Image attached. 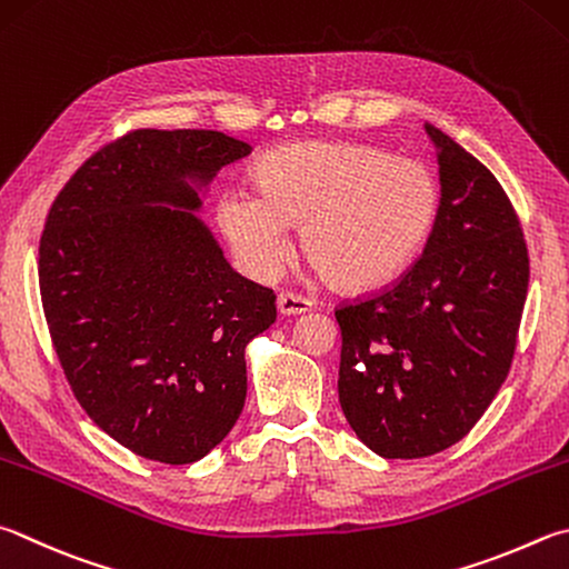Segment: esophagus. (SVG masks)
I'll return each instance as SVG.
<instances>
[{
	"mask_svg": "<svg viewBox=\"0 0 569 569\" xmlns=\"http://www.w3.org/2000/svg\"><path fill=\"white\" fill-rule=\"evenodd\" d=\"M276 306H278V313H281V316H298V313L311 311L313 301H308V298H303V296L283 291V293H278Z\"/></svg>",
	"mask_w": 569,
	"mask_h": 569,
	"instance_id": "obj_1",
	"label": "esophagus"
}]
</instances>
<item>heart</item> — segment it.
<instances>
[{
	"label": "heart",
	"instance_id": "b5f03b06",
	"mask_svg": "<svg viewBox=\"0 0 569 569\" xmlns=\"http://www.w3.org/2000/svg\"><path fill=\"white\" fill-rule=\"evenodd\" d=\"M440 183L428 167L392 159L368 143L301 141L268 151L256 191L231 189L216 221L249 273H278L291 226L320 276L343 291H370L398 278L430 239Z\"/></svg>",
	"mask_w": 569,
	"mask_h": 569
}]
</instances>
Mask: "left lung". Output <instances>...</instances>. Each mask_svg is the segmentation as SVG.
I'll use <instances>...</instances> for the list:
<instances>
[{"instance_id": "8db88e82", "label": "left lung", "mask_w": 569, "mask_h": 569, "mask_svg": "<svg viewBox=\"0 0 569 569\" xmlns=\"http://www.w3.org/2000/svg\"><path fill=\"white\" fill-rule=\"evenodd\" d=\"M440 211L422 256L386 291L336 311L338 400L380 458H428L482 418L512 363L530 258L488 167L426 123Z\"/></svg>"}]
</instances>
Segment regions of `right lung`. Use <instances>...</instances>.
I'll use <instances>...</instances> for the list:
<instances>
[{"label": "right lung", "mask_w": 569, "mask_h": 569, "mask_svg": "<svg viewBox=\"0 0 569 569\" xmlns=\"http://www.w3.org/2000/svg\"><path fill=\"white\" fill-rule=\"evenodd\" d=\"M246 141L209 129H139L84 161L39 243L51 340L89 418L169 465L219 446L246 402V346L276 296L233 271L201 193Z\"/></svg>", "instance_id": "right-lung-1"}]
</instances>
